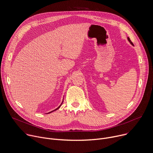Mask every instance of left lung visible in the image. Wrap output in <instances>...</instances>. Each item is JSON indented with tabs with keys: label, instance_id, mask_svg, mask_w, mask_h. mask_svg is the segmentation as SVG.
I'll return each instance as SVG.
<instances>
[{
	"label": "left lung",
	"instance_id": "obj_1",
	"mask_svg": "<svg viewBox=\"0 0 153 153\" xmlns=\"http://www.w3.org/2000/svg\"><path fill=\"white\" fill-rule=\"evenodd\" d=\"M128 41H129V42L131 43V45H133V43H132V41H131V39H130V38H129V37H128Z\"/></svg>",
	"mask_w": 153,
	"mask_h": 153
}]
</instances>
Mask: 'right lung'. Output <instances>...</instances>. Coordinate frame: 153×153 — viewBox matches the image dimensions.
Returning a JSON list of instances; mask_svg holds the SVG:
<instances>
[{
	"label": "right lung",
	"mask_w": 153,
	"mask_h": 153,
	"mask_svg": "<svg viewBox=\"0 0 153 153\" xmlns=\"http://www.w3.org/2000/svg\"><path fill=\"white\" fill-rule=\"evenodd\" d=\"M63 101H62V103H61V104L57 108H55V110H52V111H51V112H48V114H50V113H51V112H54V111H55V110H58L60 107V106L62 105V103H63Z\"/></svg>",
	"instance_id": "right-lung-1"
}]
</instances>
